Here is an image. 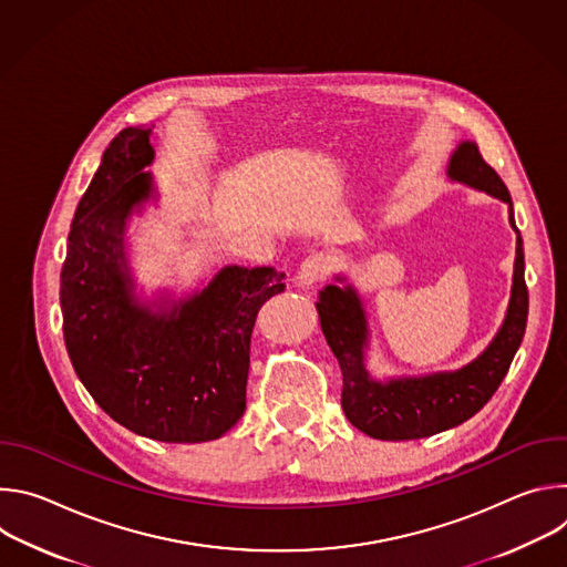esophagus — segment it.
I'll return each instance as SVG.
<instances>
[{
  "label": "esophagus",
  "instance_id": "34e87169",
  "mask_svg": "<svg viewBox=\"0 0 567 567\" xmlns=\"http://www.w3.org/2000/svg\"><path fill=\"white\" fill-rule=\"evenodd\" d=\"M334 271V256L328 251H318L311 254L309 258L302 260L298 269V282L300 285H316L322 282L330 274Z\"/></svg>",
  "mask_w": 567,
  "mask_h": 567
}]
</instances>
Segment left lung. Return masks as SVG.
<instances>
[{
	"label": "left lung",
	"mask_w": 567,
	"mask_h": 567,
	"mask_svg": "<svg viewBox=\"0 0 567 567\" xmlns=\"http://www.w3.org/2000/svg\"><path fill=\"white\" fill-rule=\"evenodd\" d=\"M449 177L503 199L509 206V221L516 228L512 195L498 173L482 158L475 143L464 141L455 150ZM527 307L529 293L525 285V254L518 233L512 300L507 318L492 346L473 363L455 372H440L420 379H392L381 383L370 379L363 365L368 328L363 307L354 289L328 285L320 291L316 309L322 334H326L343 372L341 406L346 417L365 435L392 442L429 437L466 422L503 383L525 337Z\"/></svg>",
	"instance_id": "8db88e82"
}]
</instances>
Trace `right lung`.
Returning a JSON list of instances; mask_svg holds the SVG:
<instances>
[{"mask_svg":"<svg viewBox=\"0 0 567 567\" xmlns=\"http://www.w3.org/2000/svg\"><path fill=\"white\" fill-rule=\"evenodd\" d=\"M150 132H118L75 208L60 274L64 346L114 422L158 442H208L245 415L256 316L285 291V274L226 267L171 311L134 300L123 230L152 193L141 173L154 154Z\"/></svg>","mask_w":567,"mask_h":567,"instance_id":"add662e5","label":"right lung"}]
</instances>
